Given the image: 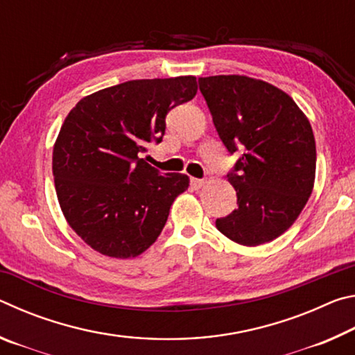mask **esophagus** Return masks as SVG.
<instances>
[{"label":"esophagus","mask_w":355,"mask_h":355,"mask_svg":"<svg viewBox=\"0 0 355 355\" xmlns=\"http://www.w3.org/2000/svg\"><path fill=\"white\" fill-rule=\"evenodd\" d=\"M203 184H205V180L203 178H191V186L194 189H200Z\"/></svg>","instance_id":"obj_1"}]
</instances>
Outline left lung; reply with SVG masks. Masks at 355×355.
Wrapping results in <instances>:
<instances>
[{
  "mask_svg": "<svg viewBox=\"0 0 355 355\" xmlns=\"http://www.w3.org/2000/svg\"><path fill=\"white\" fill-rule=\"evenodd\" d=\"M216 131L232 155L241 150L228 182L238 208L216 219L218 230L238 244L260 245L280 236L313 191V130L290 95L243 75L199 78Z\"/></svg>",
  "mask_w": 355,
  "mask_h": 355,
  "instance_id": "8db88e82",
  "label": "left lung"
}]
</instances>
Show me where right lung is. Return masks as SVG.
Segmentation results:
<instances>
[{
    "mask_svg": "<svg viewBox=\"0 0 355 355\" xmlns=\"http://www.w3.org/2000/svg\"><path fill=\"white\" fill-rule=\"evenodd\" d=\"M196 76L133 80L78 101L53 148V175L69 225L101 255L135 258L159 236L184 173H161L141 158L159 144L166 116L196 97Z\"/></svg>",
    "mask_w": 355,
    "mask_h": 355,
    "instance_id": "add662e5",
    "label": "right lung"
}]
</instances>
